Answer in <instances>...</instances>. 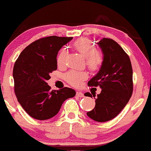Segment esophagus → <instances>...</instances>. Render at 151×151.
<instances>
[{
	"instance_id": "obj_1",
	"label": "esophagus",
	"mask_w": 151,
	"mask_h": 151,
	"mask_svg": "<svg viewBox=\"0 0 151 151\" xmlns=\"http://www.w3.org/2000/svg\"><path fill=\"white\" fill-rule=\"evenodd\" d=\"M76 95H77L78 97H83V93L81 91H77V92H76Z\"/></svg>"
}]
</instances>
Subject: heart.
<instances>
[{
	"instance_id": "b5f03b06",
	"label": "heart",
	"mask_w": 151,
	"mask_h": 151,
	"mask_svg": "<svg viewBox=\"0 0 151 151\" xmlns=\"http://www.w3.org/2000/svg\"><path fill=\"white\" fill-rule=\"evenodd\" d=\"M73 48L81 55L85 57L86 65L91 71H97L101 68L103 63V55L100 50L94 49L92 43L87 39H79L73 45ZM66 52L62 50L57 58V63L63 65L65 63ZM88 75L85 71L70 70L65 76V80L71 86L78 87L83 81L87 78Z\"/></svg>"
}]
</instances>
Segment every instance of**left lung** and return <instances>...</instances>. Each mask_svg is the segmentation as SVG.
<instances>
[{
	"label": "left lung",
	"mask_w": 151,
	"mask_h": 151,
	"mask_svg": "<svg viewBox=\"0 0 151 151\" xmlns=\"http://www.w3.org/2000/svg\"><path fill=\"white\" fill-rule=\"evenodd\" d=\"M98 45L103 52V63L88 85L99 86L101 92L96 98L95 108L87 115L95 121L106 122L118 116L129 101L133 89V69L128 54L113 39L103 38ZM85 96L92 98L90 93Z\"/></svg>",
	"instance_id": "1"
}]
</instances>
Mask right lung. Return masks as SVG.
Returning a JSON list of instances; mask_svg holds the SVG:
<instances>
[{"label": "right lung", "mask_w": 151, "mask_h": 151, "mask_svg": "<svg viewBox=\"0 0 151 151\" xmlns=\"http://www.w3.org/2000/svg\"><path fill=\"white\" fill-rule=\"evenodd\" d=\"M72 39L56 35L38 39L28 45L15 63V93L22 108L35 119L53 118L65 100L76 96V91L70 88L51 91L46 82L50 73L57 69L59 50Z\"/></svg>", "instance_id": "obj_1"}]
</instances>
